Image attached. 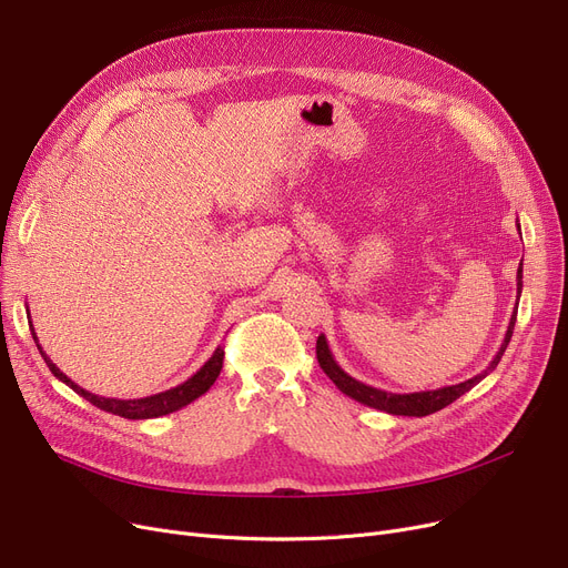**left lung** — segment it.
<instances>
[{
    "instance_id": "obj_1",
    "label": "left lung",
    "mask_w": 568,
    "mask_h": 568,
    "mask_svg": "<svg viewBox=\"0 0 568 568\" xmlns=\"http://www.w3.org/2000/svg\"><path fill=\"white\" fill-rule=\"evenodd\" d=\"M520 292H523V264L517 266V300H520ZM513 327H515V313L510 315V323H508V329H506V336H504V343L499 353L495 355V359L489 362V366L485 368L483 374L468 378L464 383H457V385H446V387H438V389H425V392H410V394H394V392H385V389H378V387H372L366 385L353 376H348L343 372V368L338 366V362L334 359L332 351H329V343L325 338V334L317 336V343H315V355H317V362L320 366H323V372L334 381V385L343 392L348 394L351 399L364 404V406H372V408H378V410H385L389 415H413V417H423V415H429V413H436L440 408H446L448 404H453L455 399H459L464 392L471 389L474 385H478L487 374H491L497 368V364L501 362V355L506 353L508 343H510V336H513Z\"/></svg>"
}]
</instances>
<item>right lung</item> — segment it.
I'll list each match as a JSON object with an SVG mask.
<instances>
[{
    "instance_id": "right-lung-1",
    "label": "right lung",
    "mask_w": 568,
    "mask_h": 568,
    "mask_svg": "<svg viewBox=\"0 0 568 568\" xmlns=\"http://www.w3.org/2000/svg\"><path fill=\"white\" fill-rule=\"evenodd\" d=\"M30 329H32V338L37 343V348L43 357V362L48 364V368H51V374L62 381L64 385H69L73 392L81 394L83 399H88L92 406L102 408L106 413H113V415H120V417H128V420H148V417H160V415H169L174 413L187 404H192L194 399H200L204 392L211 389V385L215 383V378L220 376V368H223V357H225V351L215 348V353L204 362V366L200 368V372L192 374L185 383L171 387V389H164V392H158V394H151V397H141V399H113V397H100V394H92L88 389H83L81 385L73 383L69 376H64L60 368L53 364V359L48 357L41 345H39V336L32 327V320H30Z\"/></svg>"
}]
</instances>
